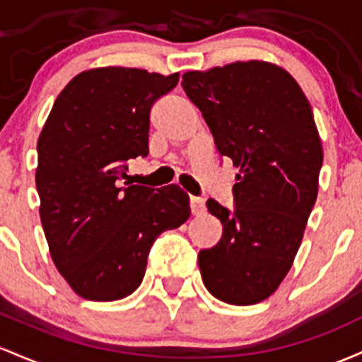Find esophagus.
<instances>
[{
  "label": "esophagus",
  "mask_w": 362,
  "mask_h": 362,
  "mask_svg": "<svg viewBox=\"0 0 362 362\" xmlns=\"http://www.w3.org/2000/svg\"><path fill=\"white\" fill-rule=\"evenodd\" d=\"M189 206L193 215H200L205 212V200L202 197H189Z\"/></svg>",
  "instance_id": "1"
}]
</instances>
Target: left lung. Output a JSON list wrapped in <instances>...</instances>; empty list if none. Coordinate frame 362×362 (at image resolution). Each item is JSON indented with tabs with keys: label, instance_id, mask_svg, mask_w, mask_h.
Segmentation results:
<instances>
[{
	"label": "left lung",
	"instance_id": "8db88e82",
	"mask_svg": "<svg viewBox=\"0 0 362 362\" xmlns=\"http://www.w3.org/2000/svg\"><path fill=\"white\" fill-rule=\"evenodd\" d=\"M221 157L235 174L234 209L206 200L222 238L200 250L205 287L221 301L246 306L267 299L291 270L318 194L323 150L298 82L265 61L182 75Z\"/></svg>",
	"mask_w": 362,
	"mask_h": 362
}]
</instances>
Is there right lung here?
Listing matches in <instances>:
<instances>
[{"instance_id":"add662e5","label":"right lung","mask_w":362,"mask_h":362,"mask_svg":"<svg viewBox=\"0 0 362 362\" xmlns=\"http://www.w3.org/2000/svg\"><path fill=\"white\" fill-rule=\"evenodd\" d=\"M180 82L136 68H97L59 93L37 141L35 186L52 262L78 296L116 301L140 286L157 235L188 221L180 186L129 185L148 156L150 109Z\"/></svg>"}]
</instances>
